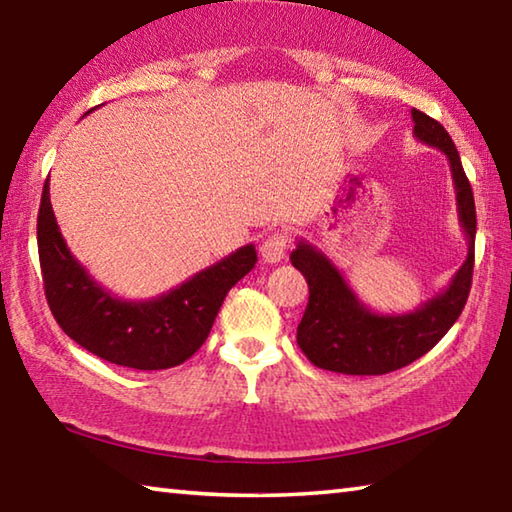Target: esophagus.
Wrapping results in <instances>:
<instances>
[{"label":"esophagus","mask_w":512,"mask_h":512,"mask_svg":"<svg viewBox=\"0 0 512 512\" xmlns=\"http://www.w3.org/2000/svg\"><path fill=\"white\" fill-rule=\"evenodd\" d=\"M286 250H288V237L280 230L266 235L262 244H259V253H262V259L266 264L282 262V259L286 257Z\"/></svg>","instance_id":"esophagus-1"}]
</instances>
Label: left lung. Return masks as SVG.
Listing matches in <instances>:
<instances>
[{"label":"left lung","instance_id":"obj_1","mask_svg":"<svg viewBox=\"0 0 512 512\" xmlns=\"http://www.w3.org/2000/svg\"><path fill=\"white\" fill-rule=\"evenodd\" d=\"M414 138L445 154L450 163L457 212L468 239L466 262L436 293L410 313H376L353 293L336 264L309 244L297 239L291 264L309 284V304L297 324V345L315 367L351 376H380L410 365L439 342L466 306L472 266H475L477 212L475 197L457 147L441 123L423 111L412 109Z\"/></svg>","mask_w":512,"mask_h":512}]
</instances>
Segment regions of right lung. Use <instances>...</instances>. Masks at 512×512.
<instances>
[{
    "mask_svg": "<svg viewBox=\"0 0 512 512\" xmlns=\"http://www.w3.org/2000/svg\"><path fill=\"white\" fill-rule=\"evenodd\" d=\"M37 250L46 302L62 331L94 356L141 371L188 360L206 342L230 288L257 264L255 246L246 244L159 297L123 300L71 255L53 215L49 179L37 215Z\"/></svg>",
    "mask_w": 512,
    "mask_h": 512,
    "instance_id": "right-lung-1",
    "label": "right lung"
}]
</instances>
